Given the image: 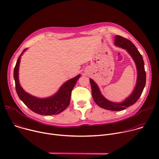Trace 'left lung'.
I'll return each mask as SVG.
<instances>
[{"label": "left lung", "mask_w": 159, "mask_h": 159, "mask_svg": "<svg viewBox=\"0 0 159 159\" xmlns=\"http://www.w3.org/2000/svg\"><path fill=\"white\" fill-rule=\"evenodd\" d=\"M116 47L126 50L134 60L137 70V79L135 87L132 93L121 102H111L106 99L101 93L98 84L91 79L90 83L92 89V95L95 102L101 107L114 111H120L133 105L140 97L146 83V73L143 57L137 48L129 40L116 35L115 39Z\"/></svg>", "instance_id": "obj_1"}]
</instances>
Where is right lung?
<instances>
[{"label": "right lung", "instance_id": "obj_1", "mask_svg": "<svg viewBox=\"0 0 159 159\" xmlns=\"http://www.w3.org/2000/svg\"><path fill=\"white\" fill-rule=\"evenodd\" d=\"M27 50L25 49L16 62L14 70V79L15 80L16 90L20 99L32 111L41 115H56L63 111L70 102L71 93L73 88L80 78V75L65 82L53 96L47 98H38L34 97L22 88L19 80V67L21 55Z\"/></svg>", "mask_w": 159, "mask_h": 159}]
</instances>
